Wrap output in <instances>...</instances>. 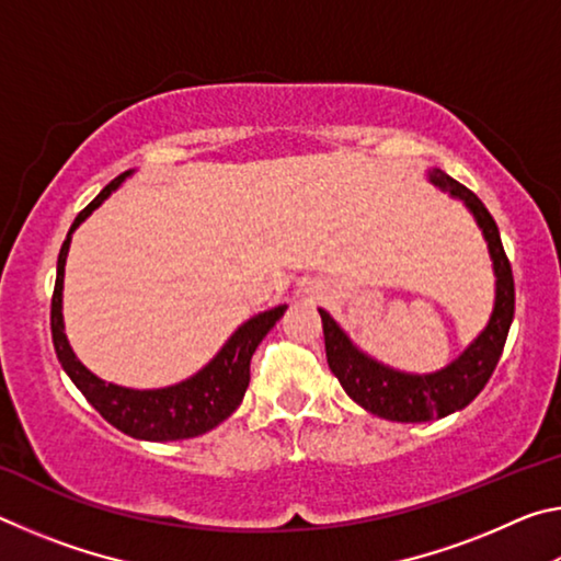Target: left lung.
Segmentation results:
<instances>
[{
	"instance_id": "left-lung-1",
	"label": "left lung",
	"mask_w": 561,
	"mask_h": 561,
	"mask_svg": "<svg viewBox=\"0 0 561 561\" xmlns=\"http://www.w3.org/2000/svg\"><path fill=\"white\" fill-rule=\"evenodd\" d=\"M431 180L438 187L450 190L453 195H458L470 207L488 240L492 264H495V311H492L488 329L474 339V344H470V348L458 360H453L448 368H443L438 374H398L393 368H386L376 364L374 358L360 354L346 339L344 331L336 327V321L324 309H319L331 374L339 378L344 391L358 405H364L368 413L398 423L433 421V417H445L468 405L485 388L492 371H495L510 334L512 317H515V277H512L510 260L500 240L497 222L492 220V215L482 205L480 197L472 190L460 185L458 180H453L448 173L435 168L431 170Z\"/></svg>"
}]
</instances>
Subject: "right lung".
<instances>
[{
	"instance_id": "obj_1",
	"label": "right lung",
	"mask_w": 561,
	"mask_h": 561,
	"mask_svg": "<svg viewBox=\"0 0 561 561\" xmlns=\"http://www.w3.org/2000/svg\"><path fill=\"white\" fill-rule=\"evenodd\" d=\"M126 175L128 173L113 178L111 183L103 187L79 215H76L71 230L66 234L59 252V262H56V282L51 294V341L64 371L69 374L76 388L87 396V401L106 417L113 428H118L121 433L130 435V438L140 440L195 438V435H203L207 431H213L215 425H220L225 417L234 413V408L242 403L247 386H250L252 354L257 351L260 341L270 334V329L282 319L287 307L264 311V314H257L247 321L244 327L234 331L220 354H217L201 374H195L193 378H187V381L178 386L160 388V391H130V388L113 386L93 376L89 368L73 356L69 341L64 336V264L66 252H69L71 232L87 220L103 201H106L111 190H116Z\"/></svg>"
}]
</instances>
